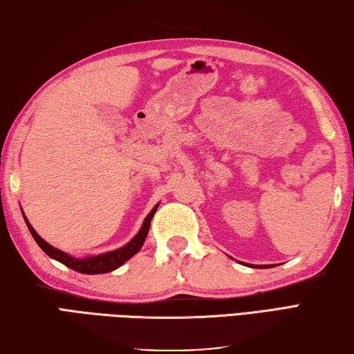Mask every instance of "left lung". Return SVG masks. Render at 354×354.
<instances>
[{
	"instance_id": "8db88e82",
	"label": "left lung",
	"mask_w": 354,
	"mask_h": 354,
	"mask_svg": "<svg viewBox=\"0 0 354 354\" xmlns=\"http://www.w3.org/2000/svg\"><path fill=\"white\" fill-rule=\"evenodd\" d=\"M250 266H254V268H266V266H271V265H250Z\"/></svg>"
}]
</instances>
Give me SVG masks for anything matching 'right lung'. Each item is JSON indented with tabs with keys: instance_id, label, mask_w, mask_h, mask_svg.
<instances>
[{
	"instance_id": "right-lung-1",
	"label": "right lung",
	"mask_w": 354,
	"mask_h": 354,
	"mask_svg": "<svg viewBox=\"0 0 354 354\" xmlns=\"http://www.w3.org/2000/svg\"><path fill=\"white\" fill-rule=\"evenodd\" d=\"M157 208H158V205H156L154 208L151 209L149 214L145 218L142 228H140V231L137 232V236L132 239L131 242L122 246V248L109 251V252H103V254H98V256H88L83 259L72 257L71 254H68V252H64L58 248H53V246L46 242L43 237L38 236V232L33 230V226L29 223V220L26 218V216H23V217H24L26 225H28L32 237L35 239V242L38 243L39 248H41L50 259L58 260L59 263L66 265L68 268H71L73 271L82 272V274H103V272H109V271L117 270L118 266H122L124 262H128L132 256L137 254L140 248H142L145 243L146 236H148L151 218L154 217Z\"/></svg>"
}]
</instances>
